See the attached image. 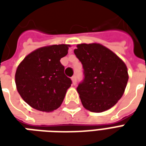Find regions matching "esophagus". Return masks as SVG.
Listing matches in <instances>:
<instances>
[{"label":"esophagus","mask_w":146,"mask_h":146,"mask_svg":"<svg viewBox=\"0 0 146 146\" xmlns=\"http://www.w3.org/2000/svg\"><path fill=\"white\" fill-rule=\"evenodd\" d=\"M71 79H72V81H73V85H75L76 83V75H73L72 77H71Z\"/></svg>","instance_id":"1"}]
</instances>
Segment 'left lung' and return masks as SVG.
<instances>
[{
    "instance_id": "8db88e82",
    "label": "left lung",
    "mask_w": 146,
    "mask_h": 146,
    "mask_svg": "<svg viewBox=\"0 0 146 146\" xmlns=\"http://www.w3.org/2000/svg\"><path fill=\"white\" fill-rule=\"evenodd\" d=\"M74 54L82 63L84 80L76 91L84 107L102 113L122 97L128 80L125 63L109 48L99 44H80Z\"/></svg>"
}]
</instances>
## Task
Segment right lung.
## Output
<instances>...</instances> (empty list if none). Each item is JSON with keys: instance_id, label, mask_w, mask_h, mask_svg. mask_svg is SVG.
<instances>
[{"instance_id": "1", "label": "right lung", "mask_w": 146, "mask_h": 146, "mask_svg": "<svg viewBox=\"0 0 146 146\" xmlns=\"http://www.w3.org/2000/svg\"><path fill=\"white\" fill-rule=\"evenodd\" d=\"M70 45H51L36 49L27 55L15 73L18 92L35 110L51 112L62 103L72 84L60 59L68 53Z\"/></svg>"}]
</instances>
